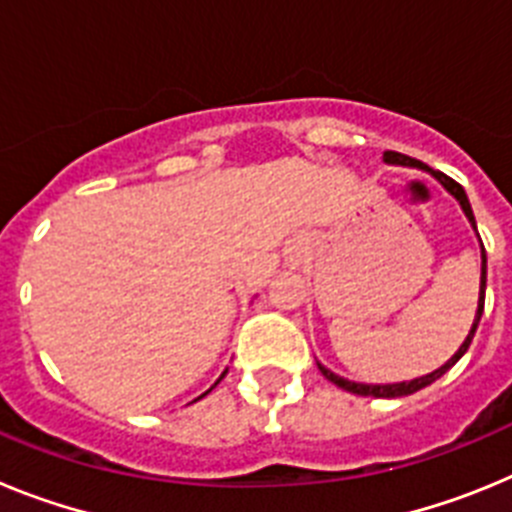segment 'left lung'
Listing matches in <instances>:
<instances>
[{
  "instance_id": "1",
  "label": "left lung",
  "mask_w": 512,
  "mask_h": 512,
  "mask_svg": "<svg viewBox=\"0 0 512 512\" xmlns=\"http://www.w3.org/2000/svg\"><path fill=\"white\" fill-rule=\"evenodd\" d=\"M384 164L390 166H410V169H420L425 171V174H431L433 179H436L438 184H441L446 192L454 197L456 202L461 205V210H464V215H467L469 225L474 228V233H477V220H474V212H472V205H469V197L467 192H464V187L461 184H456L451 176L441 174V171H433L431 166L420 164V161H415V158L410 156H402V153H395V151H384ZM479 238V233H477ZM482 246V243H479ZM485 287H487V253H485V246H482V274H479V300H477V312H474V323L472 328H469L467 338H464V343L459 346V351H456L454 356H451L449 361L443 366H438V369H433L431 374H423V377H415L410 379V382H395V384H364V382H351V379L346 377H338L336 372H330L328 366L318 364V369L323 372V377L328 379V382H333L336 387H341V390L346 392H354V395H361V397H405V395H413V392L423 390V387H428V384H433L436 379H441L443 374L449 372L451 366L456 364V361L461 359V356L467 354V348L472 346V338L474 333H477V325L479 320H482V310H485Z\"/></svg>"
}]
</instances>
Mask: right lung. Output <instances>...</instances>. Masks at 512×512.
Here are the masks:
<instances>
[{"label":"right lung","mask_w":512,"mask_h":512,"mask_svg":"<svg viewBox=\"0 0 512 512\" xmlns=\"http://www.w3.org/2000/svg\"><path fill=\"white\" fill-rule=\"evenodd\" d=\"M225 374H228V369H225V372H223V374H220V379H223V377H225ZM220 379H217V382H215V384H220ZM215 384H212V387H215ZM212 387H210V390H212ZM210 390H207V392H210ZM207 392H205V395H207ZM205 395H202V397H205ZM197 400H200V397H197ZM197 400H194V402H197Z\"/></svg>","instance_id":"1"}]
</instances>
